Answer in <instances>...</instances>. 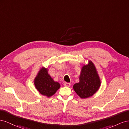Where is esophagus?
<instances>
[{
	"label": "esophagus",
	"mask_w": 129,
	"mask_h": 129,
	"mask_svg": "<svg viewBox=\"0 0 129 129\" xmlns=\"http://www.w3.org/2000/svg\"><path fill=\"white\" fill-rule=\"evenodd\" d=\"M70 85H71V84L70 83H64V85L65 86H66V87H69V86H70Z\"/></svg>",
	"instance_id": "34e87169"
}]
</instances>
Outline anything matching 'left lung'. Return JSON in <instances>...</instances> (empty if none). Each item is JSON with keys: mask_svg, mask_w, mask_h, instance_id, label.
Wrapping results in <instances>:
<instances>
[{"mask_svg": "<svg viewBox=\"0 0 129 129\" xmlns=\"http://www.w3.org/2000/svg\"><path fill=\"white\" fill-rule=\"evenodd\" d=\"M101 86V81L96 69L91 61L84 65L81 70L79 82L73 86V90L82 98L91 97L98 90Z\"/></svg>", "mask_w": 129, "mask_h": 129, "instance_id": "obj_1", "label": "left lung"}]
</instances>
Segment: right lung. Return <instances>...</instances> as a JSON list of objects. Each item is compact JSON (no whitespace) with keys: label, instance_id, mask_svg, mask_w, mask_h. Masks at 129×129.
I'll list each match as a JSON object with an SVG mask.
<instances>
[{"label":"right lung","instance_id":"right-lung-1","mask_svg":"<svg viewBox=\"0 0 129 129\" xmlns=\"http://www.w3.org/2000/svg\"><path fill=\"white\" fill-rule=\"evenodd\" d=\"M34 84L40 94L48 97L53 95L60 87V84L54 82L48 74L47 69L43 67L35 78Z\"/></svg>","mask_w":129,"mask_h":129}]
</instances>
